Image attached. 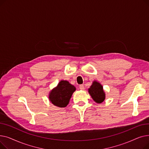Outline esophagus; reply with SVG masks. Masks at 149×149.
Here are the masks:
<instances>
[{
    "mask_svg": "<svg viewBox=\"0 0 149 149\" xmlns=\"http://www.w3.org/2000/svg\"><path fill=\"white\" fill-rule=\"evenodd\" d=\"M79 88L81 90H84V86L83 84H81V85L79 86Z\"/></svg>",
    "mask_w": 149,
    "mask_h": 149,
    "instance_id": "esophagus-1",
    "label": "esophagus"
}]
</instances>
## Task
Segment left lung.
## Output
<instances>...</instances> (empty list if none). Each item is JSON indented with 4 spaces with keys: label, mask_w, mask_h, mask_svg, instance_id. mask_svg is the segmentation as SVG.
Segmentation results:
<instances>
[{
    "label": "left lung",
    "mask_w": 149,
    "mask_h": 149,
    "mask_svg": "<svg viewBox=\"0 0 149 149\" xmlns=\"http://www.w3.org/2000/svg\"><path fill=\"white\" fill-rule=\"evenodd\" d=\"M88 92L93 101L97 103H103L106 99V93L103 86L95 80L92 82L91 87L88 89Z\"/></svg>",
    "instance_id": "left-lung-1"
}]
</instances>
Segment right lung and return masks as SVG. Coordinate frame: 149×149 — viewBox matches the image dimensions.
Wrapping results in <instances>:
<instances>
[{
	"instance_id": "obj_1",
	"label": "right lung",
	"mask_w": 149,
	"mask_h": 149,
	"mask_svg": "<svg viewBox=\"0 0 149 149\" xmlns=\"http://www.w3.org/2000/svg\"><path fill=\"white\" fill-rule=\"evenodd\" d=\"M75 90V87L69 81L61 80L57 86L50 91L49 100L54 106L65 107L69 104L70 99Z\"/></svg>"
}]
</instances>
